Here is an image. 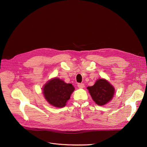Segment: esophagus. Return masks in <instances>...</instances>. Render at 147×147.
<instances>
[{"instance_id":"esophagus-1","label":"esophagus","mask_w":147,"mask_h":147,"mask_svg":"<svg viewBox=\"0 0 147 147\" xmlns=\"http://www.w3.org/2000/svg\"><path fill=\"white\" fill-rule=\"evenodd\" d=\"M77 86L80 88V89H83V88L84 87V84H83V83H78Z\"/></svg>"}]
</instances>
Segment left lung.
I'll use <instances>...</instances> for the list:
<instances>
[{
    "label": "left lung",
    "instance_id": "obj_1",
    "mask_svg": "<svg viewBox=\"0 0 147 147\" xmlns=\"http://www.w3.org/2000/svg\"><path fill=\"white\" fill-rule=\"evenodd\" d=\"M87 89L93 100L99 105L107 104L112 99L115 93L114 87L102 78L97 80L95 84L88 87Z\"/></svg>",
    "mask_w": 147,
    "mask_h": 147
}]
</instances>
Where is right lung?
Segmentation results:
<instances>
[{
    "instance_id": "1",
    "label": "right lung",
    "mask_w": 147,
    "mask_h": 147,
    "mask_svg": "<svg viewBox=\"0 0 147 147\" xmlns=\"http://www.w3.org/2000/svg\"><path fill=\"white\" fill-rule=\"evenodd\" d=\"M43 95L48 102L56 107H63L74 90L71 84H67L59 78H54L43 87Z\"/></svg>"
}]
</instances>
